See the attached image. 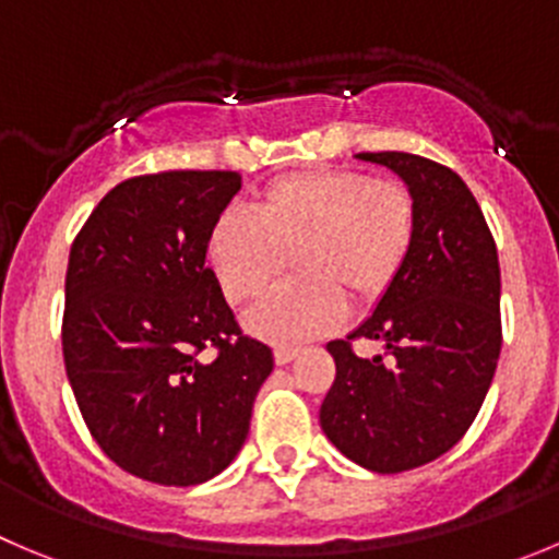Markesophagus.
<instances>
[{
	"mask_svg": "<svg viewBox=\"0 0 559 559\" xmlns=\"http://www.w3.org/2000/svg\"><path fill=\"white\" fill-rule=\"evenodd\" d=\"M301 354V348L299 345H276L274 348V359H276V365H288V362H294L296 356Z\"/></svg>",
	"mask_w": 559,
	"mask_h": 559,
	"instance_id": "obj_1",
	"label": "esophagus"
}]
</instances>
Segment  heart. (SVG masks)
<instances>
[{
	"label": "heart",
	"instance_id": "b5f03b06",
	"mask_svg": "<svg viewBox=\"0 0 559 559\" xmlns=\"http://www.w3.org/2000/svg\"><path fill=\"white\" fill-rule=\"evenodd\" d=\"M417 211L406 186L359 169L321 167L271 180L252 219L222 214L209 260L230 305L258 299L290 254L294 283L247 312L243 326L276 345L337 326L345 299L373 305L395 285L412 252Z\"/></svg>",
	"mask_w": 559,
	"mask_h": 559
}]
</instances>
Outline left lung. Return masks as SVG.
<instances>
[{
	"instance_id": "obj_1",
	"label": "left lung",
	"mask_w": 559,
	"mask_h": 559,
	"mask_svg": "<svg viewBox=\"0 0 559 559\" xmlns=\"http://www.w3.org/2000/svg\"><path fill=\"white\" fill-rule=\"evenodd\" d=\"M392 169L417 211L406 265L348 338H379L393 359L362 360L347 340L321 403L329 442L379 475L417 469L459 444L480 412L502 348L497 243L464 180L414 153H356Z\"/></svg>"
}]
</instances>
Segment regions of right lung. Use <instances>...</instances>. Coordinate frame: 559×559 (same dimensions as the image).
<instances>
[{
  "label": "right lung",
  "instance_id": "add662e5",
  "mask_svg": "<svg viewBox=\"0 0 559 559\" xmlns=\"http://www.w3.org/2000/svg\"><path fill=\"white\" fill-rule=\"evenodd\" d=\"M238 189L241 175L225 169L123 180L71 247L62 354L79 412L120 469L158 486L225 472L274 370L205 265L211 227Z\"/></svg>",
  "mask_w": 559,
  "mask_h": 559
}]
</instances>
